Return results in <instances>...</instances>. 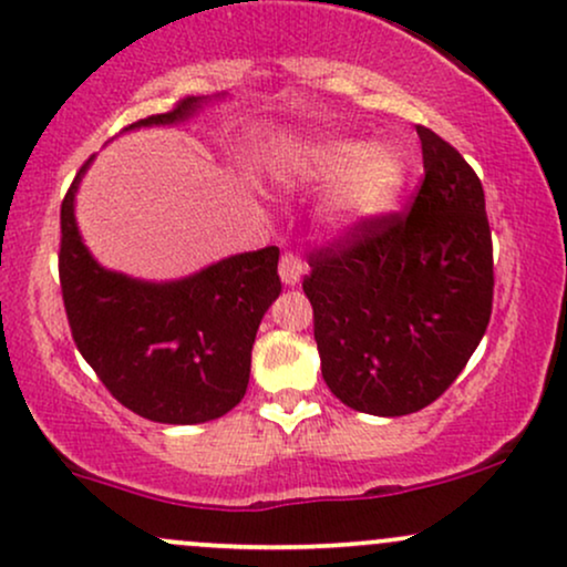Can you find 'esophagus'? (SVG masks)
Here are the masks:
<instances>
[{
  "instance_id": "esophagus-1",
  "label": "esophagus",
  "mask_w": 567,
  "mask_h": 567,
  "mask_svg": "<svg viewBox=\"0 0 567 567\" xmlns=\"http://www.w3.org/2000/svg\"><path fill=\"white\" fill-rule=\"evenodd\" d=\"M303 271H306V264L298 256L285 254L282 261H279V279H282L288 288H296V285L301 282Z\"/></svg>"
}]
</instances>
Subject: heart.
Masks as SVG:
<instances>
[{
    "label": "heart",
    "instance_id": "b5f03b06",
    "mask_svg": "<svg viewBox=\"0 0 567 567\" xmlns=\"http://www.w3.org/2000/svg\"><path fill=\"white\" fill-rule=\"evenodd\" d=\"M277 179L290 189L327 187L319 224L332 237H351L395 206L406 182L404 155L391 145L351 136L290 142L275 158Z\"/></svg>",
    "mask_w": 567,
    "mask_h": 567
}]
</instances>
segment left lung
<instances>
[{"label":"left lung","instance_id":"1","mask_svg":"<svg viewBox=\"0 0 567 567\" xmlns=\"http://www.w3.org/2000/svg\"><path fill=\"white\" fill-rule=\"evenodd\" d=\"M417 134L425 179L409 216L319 250L303 279L327 388L374 417L433 404L478 349L494 298L481 179L439 134Z\"/></svg>","mask_w":567,"mask_h":567}]
</instances>
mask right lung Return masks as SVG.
<instances>
[{
	"mask_svg": "<svg viewBox=\"0 0 567 567\" xmlns=\"http://www.w3.org/2000/svg\"><path fill=\"white\" fill-rule=\"evenodd\" d=\"M227 100L187 97L174 111L124 132L176 126ZM94 158L68 189L60 210V285L81 357L115 399L163 425L224 417L248 391L258 324L277 301L279 250L227 256L179 279H140L102 266L76 221V193Z\"/></svg>",
	"mask_w": 567,
	"mask_h": 567,
	"instance_id": "1",
	"label": "right lung"
}]
</instances>
